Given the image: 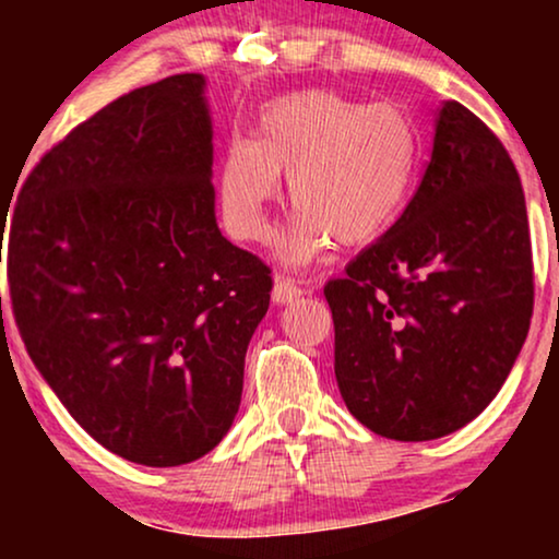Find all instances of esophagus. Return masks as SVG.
<instances>
[{
    "instance_id": "esophagus-1",
    "label": "esophagus",
    "mask_w": 559,
    "mask_h": 559,
    "mask_svg": "<svg viewBox=\"0 0 559 559\" xmlns=\"http://www.w3.org/2000/svg\"><path fill=\"white\" fill-rule=\"evenodd\" d=\"M301 294H305V288L294 284L292 278H284V275H275V284H273V292L271 297L275 305H288V301L299 299Z\"/></svg>"
}]
</instances>
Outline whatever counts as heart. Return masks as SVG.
I'll list each match as a JSON object with an SVG mask.
<instances>
[{"mask_svg":"<svg viewBox=\"0 0 559 559\" xmlns=\"http://www.w3.org/2000/svg\"><path fill=\"white\" fill-rule=\"evenodd\" d=\"M281 176L299 210L284 258L307 265L336 239L365 247L396 226L418 176V133L400 107L310 88L267 102L254 136L228 141L217 168L223 228L260 241L281 199Z\"/></svg>","mask_w":559,"mask_h":559,"instance_id":"obj_1","label":"heart"}]
</instances>
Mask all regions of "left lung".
Segmentation results:
<instances>
[{"mask_svg": "<svg viewBox=\"0 0 559 559\" xmlns=\"http://www.w3.org/2000/svg\"><path fill=\"white\" fill-rule=\"evenodd\" d=\"M323 294L338 391L370 431L431 441L489 407L528 336L534 262L515 165L467 107H439L415 197Z\"/></svg>", "mask_w": 559, "mask_h": 559, "instance_id": "1", "label": "left lung"}]
</instances>
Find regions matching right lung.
I'll list each match as a JSON object with an SVG mask.
<instances>
[{
    "mask_svg": "<svg viewBox=\"0 0 559 559\" xmlns=\"http://www.w3.org/2000/svg\"><path fill=\"white\" fill-rule=\"evenodd\" d=\"M204 86L170 75L102 107L31 170L10 221L36 370L92 439L150 467L221 444L271 305V267L217 228Z\"/></svg>",
    "mask_w": 559,
    "mask_h": 559,
    "instance_id": "obj_1",
    "label": "right lung"
}]
</instances>
